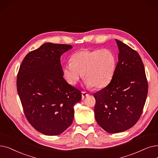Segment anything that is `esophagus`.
<instances>
[{"mask_svg": "<svg viewBox=\"0 0 158 158\" xmlns=\"http://www.w3.org/2000/svg\"><path fill=\"white\" fill-rule=\"evenodd\" d=\"M87 95H88V94L85 92H82V99H84Z\"/></svg>", "mask_w": 158, "mask_h": 158, "instance_id": "1", "label": "esophagus"}]
</instances>
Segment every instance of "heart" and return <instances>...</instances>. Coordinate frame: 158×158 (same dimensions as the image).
I'll use <instances>...</instances> for the list:
<instances>
[{"label":"heart","instance_id":"1","mask_svg":"<svg viewBox=\"0 0 158 158\" xmlns=\"http://www.w3.org/2000/svg\"><path fill=\"white\" fill-rule=\"evenodd\" d=\"M117 67V57L110 49H83L75 52L71 62L65 64L63 75L71 85H75L82 77L88 88L96 89L107 86L112 81Z\"/></svg>","mask_w":158,"mask_h":158}]
</instances>
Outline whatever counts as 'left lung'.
Instances as JSON below:
<instances>
[{"instance_id":"left-lung-1","label":"left lung","mask_w":158,"mask_h":158,"mask_svg":"<svg viewBox=\"0 0 158 158\" xmlns=\"http://www.w3.org/2000/svg\"><path fill=\"white\" fill-rule=\"evenodd\" d=\"M115 41L119 53L114 77L107 86L94 94L96 121L112 134L125 131L138 122L148 88L139 53L121 41Z\"/></svg>"}]
</instances>
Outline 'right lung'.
Here are the masks:
<instances>
[{
	"label": "right lung",
	"instance_id": "right-lung-1",
	"mask_svg": "<svg viewBox=\"0 0 158 158\" xmlns=\"http://www.w3.org/2000/svg\"><path fill=\"white\" fill-rule=\"evenodd\" d=\"M70 44L47 43L26 55L17 73V88L24 115L38 132L63 133L72 123L81 92L63 77L60 56Z\"/></svg>",
	"mask_w": 158,
	"mask_h": 158
}]
</instances>
